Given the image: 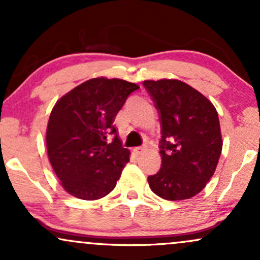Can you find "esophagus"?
I'll list each match as a JSON object with an SVG mask.
<instances>
[{"mask_svg": "<svg viewBox=\"0 0 260 260\" xmlns=\"http://www.w3.org/2000/svg\"><path fill=\"white\" fill-rule=\"evenodd\" d=\"M145 148L144 145H143V147H137V148H134V153L136 154H138V155H140V154H143L145 151Z\"/></svg>", "mask_w": 260, "mask_h": 260, "instance_id": "esophagus-1", "label": "esophagus"}]
</instances>
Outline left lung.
I'll list each match as a JSON object with an SVG mask.
<instances>
[{"label": "left lung", "mask_w": 260, "mask_h": 260, "mask_svg": "<svg viewBox=\"0 0 260 260\" xmlns=\"http://www.w3.org/2000/svg\"><path fill=\"white\" fill-rule=\"evenodd\" d=\"M143 85L159 112L161 126V169L149 176V186L166 201L192 198L214 175L221 154L216 109L181 80H145Z\"/></svg>", "instance_id": "obj_1"}]
</instances>
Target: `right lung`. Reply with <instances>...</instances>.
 Listing matches in <instances>:
<instances>
[{"label": "right lung", "instance_id": "obj_1", "mask_svg": "<svg viewBox=\"0 0 260 260\" xmlns=\"http://www.w3.org/2000/svg\"><path fill=\"white\" fill-rule=\"evenodd\" d=\"M139 86L122 79H89L62 96L50 115V162L70 194L95 201L109 194L129 161L113 126L127 98ZM113 135L111 143L107 137Z\"/></svg>", "mask_w": 260, "mask_h": 260}]
</instances>
